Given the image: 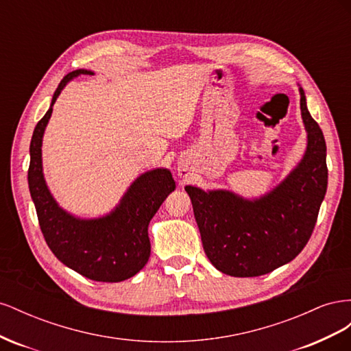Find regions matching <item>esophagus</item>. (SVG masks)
Segmentation results:
<instances>
[{
    "label": "esophagus",
    "instance_id": "34e87169",
    "mask_svg": "<svg viewBox=\"0 0 351 351\" xmlns=\"http://www.w3.org/2000/svg\"><path fill=\"white\" fill-rule=\"evenodd\" d=\"M178 176L184 178L187 174H184V169H183V168H178Z\"/></svg>",
    "mask_w": 351,
    "mask_h": 351
}]
</instances>
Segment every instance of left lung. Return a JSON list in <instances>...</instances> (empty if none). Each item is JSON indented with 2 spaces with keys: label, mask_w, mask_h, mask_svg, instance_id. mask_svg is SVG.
<instances>
[{
  "label": "left lung",
  "mask_w": 351,
  "mask_h": 351,
  "mask_svg": "<svg viewBox=\"0 0 351 351\" xmlns=\"http://www.w3.org/2000/svg\"><path fill=\"white\" fill-rule=\"evenodd\" d=\"M306 151L284 180L259 197L186 186L208 259L231 277H259L291 262L309 241L326 193V145L299 84Z\"/></svg>",
  "instance_id": "8db88e82"
}]
</instances>
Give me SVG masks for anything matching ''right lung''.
<instances>
[{
	"instance_id": "right-lung-1",
	"label": "right lung",
	"mask_w": 351,
	"mask_h": 351,
	"mask_svg": "<svg viewBox=\"0 0 351 351\" xmlns=\"http://www.w3.org/2000/svg\"><path fill=\"white\" fill-rule=\"evenodd\" d=\"M92 70L77 69L61 80L47 114L36 124L30 141L27 182L42 234L51 252L70 269L101 282H120L139 272L149 259L147 227L167 196L176 190L168 168L142 173L127 187L108 214L97 218L73 215L58 205L45 182L42 167V141L52 107L67 83Z\"/></svg>"
}]
</instances>
